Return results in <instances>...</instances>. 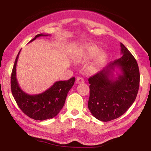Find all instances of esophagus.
Returning <instances> with one entry per match:
<instances>
[{"label": "esophagus", "instance_id": "esophagus-1", "mask_svg": "<svg viewBox=\"0 0 151 151\" xmlns=\"http://www.w3.org/2000/svg\"><path fill=\"white\" fill-rule=\"evenodd\" d=\"M84 82V80L82 77H78L76 80V83L77 84H82Z\"/></svg>", "mask_w": 151, "mask_h": 151}]
</instances>
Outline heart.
I'll list each match as a JSON object with an SVG mask.
<instances>
[{"instance_id":"obj_1","label":"heart","mask_w":151,"mask_h":151,"mask_svg":"<svg viewBox=\"0 0 151 151\" xmlns=\"http://www.w3.org/2000/svg\"><path fill=\"white\" fill-rule=\"evenodd\" d=\"M100 52V49L96 45L93 44H88L83 47L81 54L78 56V60L81 62L89 61L93 58H94L95 57H96ZM105 58H106L105 53H100V54L95 60L93 63H92L91 66V69L92 70H96L100 68L102 66V63H104Z\"/></svg>"}]
</instances>
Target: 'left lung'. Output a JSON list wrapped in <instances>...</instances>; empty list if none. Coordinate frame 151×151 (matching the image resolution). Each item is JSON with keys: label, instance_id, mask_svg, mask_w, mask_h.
<instances>
[{"label": "left lung", "instance_id": "8db88e82", "mask_svg": "<svg viewBox=\"0 0 151 151\" xmlns=\"http://www.w3.org/2000/svg\"><path fill=\"white\" fill-rule=\"evenodd\" d=\"M119 58L88 78L90 96L88 107L96 119L109 122L122 115L137 97L139 71L137 61L122 43ZM119 68L121 73L113 78L112 72Z\"/></svg>", "mask_w": 151, "mask_h": 151}]
</instances>
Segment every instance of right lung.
I'll return each mask as SVG.
<instances>
[{
  "label": "right lung",
  "mask_w": 151,
  "mask_h": 151,
  "mask_svg": "<svg viewBox=\"0 0 151 151\" xmlns=\"http://www.w3.org/2000/svg\"><path fill=\"white\" fill-rule=\"evenodd\" d=\"M48 35H36L29 42L40 36ZM20 50L16 56L11 75V88L14 100L24 114L36 120H45L56 116L65 104L69 91L73 86L76 78L73 77L67 81L55 82L50 88L43 93L29 95L18 85L16 79V65Z\"/></svg>",
  "instance_id": "add662e5"
}]
</instances>
